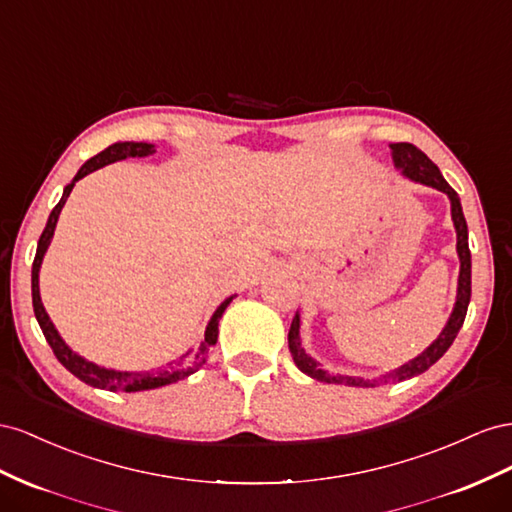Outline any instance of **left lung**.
Here are the masks:
<instances>
[{
  "mask_svg": "<svg viewBox=\"0 0 512 512\" xmlns=\"http://www.w3.org/2000/svg\"><path fill=\"white\" fill-rule=\"evenodd\" d=\"M390 150H392L394 167H397L405 175V178H410V180L420 182L425 186H431V188H437V191L446 193L448 199H450V214H452V223H455V231H457V253H459V261H461L455 309H452L444 330L440 332V337H437L425 349V352L416 356L414 360L401 364L399 369L379 375L377 379L328 373L317 360H313L309 354L304 352V347L300 343V315L296 313L294 321H291L289 337H287L289 352H291V356H294L296 367L304 375L317 379V382L345 384V386H356V388H375V386L397 384V382H403V379L416 377L420 373H425L429 367H433V364L448 352V347L452 345V341L457 339V334H459L463 321H465L467 304H470V296H472V255H470V246H467V223H465V216H463V210H461L459 195H457L455 188H452L444 180V175L440 173V169H437L433 160L425 152L418 150L416 145H412V143H390Z\"/></svg>",
  "mask_w": 512,
  "mask_h": 512,
  "instance_id": "obj_1",
  "label": "left lung"
}]
</instances>
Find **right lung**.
I'll return each instance as SVG.
<instances>
[{
  "mask_svg": "<svg viewBox=\"0 0 512 512\" xmlns=\"http://www.w3.org/2000/svg\"><path fill=\"white\" fill-rule=\"evenodd\" d=\"M154 145L152 143H143V141H118L109 145L107 150H102L100 154H96L94 158L87 160V163L77 171L75 178L72 182L64 188V195L60 199V203L53 208V212L49 214V221L45 231H42V236L38 240V248H36V257H34V266H32V302H34V315L40 324L42 334H45L47 343L51 345L55 358L60 360L64 367L79 377L81 382H85L87 386H94V388H102V390H111V392H139V390H152V388H160V386H167V384H175L180 382V379L193 375L203 362H206V354L208 349L216 343L218 339V319L223 317L225 309L229 306V302L236 298V296H229L225 302H221V306L214 311V315L208 321V328H206V339H203L195 349L191 352H186L180 360L171 362L169 367L163 369H156V371H139V373H130V371H115V369H105V367H98V364L90 362L81 358L79 354L72 352V349L64 343V339L60 337V332L55 330L53 321L49 319L45 306H42L40 300V285H38V272L42 266V257H45L47 248L51 244L53 238V231L57 225V218H60V212L64 208V203L72 191V186L75 182H79L81 178H85L87 173H92L100 167L111 165L115 160H124V158H141V156H150L154 154Z\"/></svg>",
  "mask_w": 512,
  "mask_h": 512,
  "instance_id": "right-lung-1",
  "label": "right lung"
}]
</instances>
